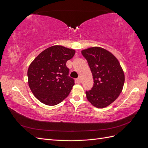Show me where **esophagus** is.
I'll return each instance as SVG.
<instances>
[{
	"label": "esophagus",
	"instance_id": "1",
	"mask_svg": "<svg viewBox=\"0 0 148 148\" xmlns=\"http://www.w3.org/2000/svg\"><path fill=\"white\" fill-rule=\"evenodd\" d=\"M75 82H76V83H77V84H80V83H81V81H80V79H79V78L76 79Z\"/></svg>",
	"mask_w": 148,
	"mask_h": 148
}]
</instances>
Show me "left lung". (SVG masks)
<instances>
[{
    "instance_id": "8db88e82",
    "label": "left lung",
    "mask_w": 148,
    "mask_h": 148,
    "mask_svg": "<svg viewBox=\"0 0 148 148\" xmlns=\"http://www.w3.org/2000/svg\"><path fill=\"white\" fill-rule=\"evenodd\" d=\"M94 79L91 90L86 91L87 99L97 108L111 104L122 92L125 75L119 60L112 53L100 47L82 51Z\"/></svg>"
}]
</instances>
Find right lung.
<instances>
[{"label":"right lung","mask_w":148,"mask_h":148,"mask_svg":"<svg viewBox=\"0 0 148 148\" xmlns=\"http://www.w3.org/2000/svg\"><path fill=\"white\" fill-rule=\"evenodd\" d=\"M75 51L62 46H53L41 52L28 70V85L36 98L47 106L59 104L69 96L74 79L68 77L66 66Z\"/></svg>","instance_id":"1"}]
</instances>
